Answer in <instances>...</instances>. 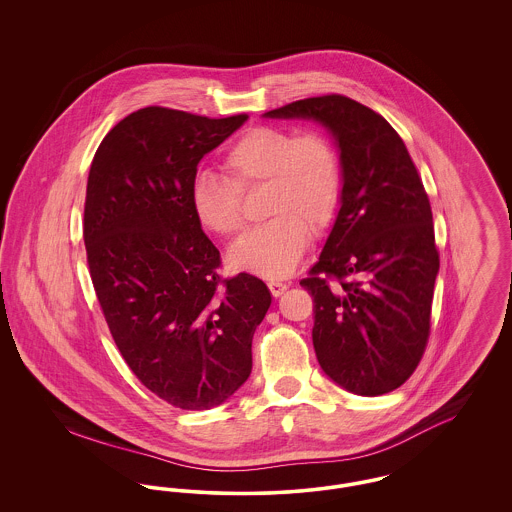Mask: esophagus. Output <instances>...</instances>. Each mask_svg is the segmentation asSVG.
Here are the masks:
<instances>
[{"mask_svg": "<svg viewBox=\"0 0 512 512\" xmlns=\"http://www.w3.org/2000/svg\"><path fill=\"white\" fill-rule=\"evenodd\" d=\"M267 286L274 297H278V295H282V293L288 290V284L280 282V280H270V282H267Z\"/></svg>", "mask_w": 512, "mask_h": 512, "instance_id": "esophagus-1", "label": "esophagus"}]
</instances>
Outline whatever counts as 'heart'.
I'll use <instances>...</instances> for the list:
<instances>
[{"label": "heart", "mask_w": 512, "mask_h": 512, "mask_svg": "<svg viewBox=\"0 0 512 512\" xmlns=\"http://www.w3.org/2000/svg\"><path fill=\"white\" fill-rule=\"evenodd\" d=\"M226 178L199 172L190 203L199 224L232 238L245 228L242 194L267 186V224L232 249V263L265 278L288 276L301 261L309 234L330 228L340 207L343 171L336 144L318 130L255 126L220 157Z\"/></svg>", "instance_id": "heart-1"}]
</instances>
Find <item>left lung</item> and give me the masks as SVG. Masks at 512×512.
Masks as SVG:
<instances>
[{
  "label": "left lung",
  "instance_id": "1",
  "mask_svg": "<svg viewBox=\"0 0 512 512\" xmlns=\"http://www.w3.org/2000/svg\"><path fill=\"white\" fill-rule=\"evenodd\" d=\"M315 119L340 147L336 224L309 276L318 365L341 388L382 395L403 386L430 338L439 251L422 178L390 122L340 94L265 113Z\"/></svg>",
  "mask_w": 512,
  "mask_h": 512
}]
</instances>
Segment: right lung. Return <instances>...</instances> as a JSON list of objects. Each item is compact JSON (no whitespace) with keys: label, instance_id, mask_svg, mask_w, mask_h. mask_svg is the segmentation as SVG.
Here are the masks:
<instances>
[{"label":"right lung","instance_id":"right-lung-1","mask_svg":"<svg viewBox=\"0 0 512 512\" xmlns=\"http://www.w3.org/2000/svg\"><path fill=\"white\" fill-rule=\"evenodd\" d=\"M245 121L138 109L107 132L88 174L84 244L101 313L134 376L184 411L217 407L249 378L270 307L257 276H220L190 203L203 155Z\"/></svg>","mask_w":512,"mask_h":512}]
</instances>
